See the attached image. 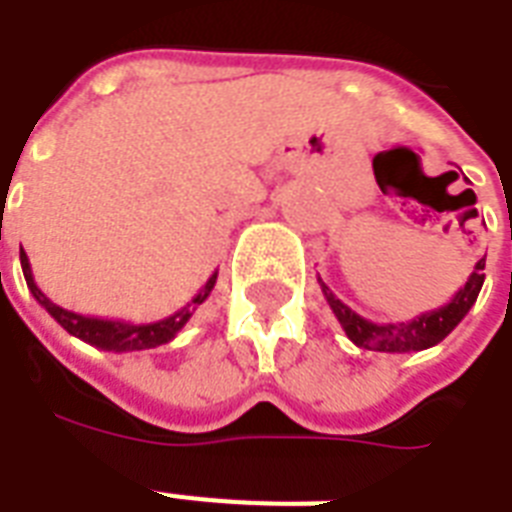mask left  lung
<instances>
[{
	"instance_id": "8db88e82",
	"label": "left lung",
	"mask_w": 512,
	"mask_h": 512,
	"mask_svg": "<svg viewBox=\"0 0 512 512\" xmlns=\"http://www.w3.org/2000/svg\"><path fill=\"white\" fill-rule=\"evenodd\" d=\"M484 265L486 257H481L476 268H473V273L468 276V281H465V287H460V292L446 305H441L436 311L422 313V316H414L412 321H390V324H374V321L358 316L353 308H348L324 284L321 276L319 287L324 292V297H327L332 313L340 321V327L345 329L348 340L356 342L358 348L380 350V353H414V350H425L438 345V342L444 340L468 316V311L478 300V292L484 287Z\"/></svg>"
}]
</instances>
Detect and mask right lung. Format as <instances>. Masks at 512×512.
<instances>
[{"mask_svg":"<svg viewBox=\"0 0 512 512\" xmlns=\"http://www.w3.org/2000/svg\"><path fill=\"white\" fill-rule=\"evenodd\" d=\"M20 265H23V276H26V284L31 289V295L36 297V303L42 305L44 311L50 313L52 319L58 321L60 327L66 329L68 335L79 337V340L90 342L100 350H111V353H130V350H146V348H159V345H167L170 340H175L177 332L188 324V319L193 316V311L199 308L204 300L209 297V292L215 289L217 271L207 279V284L199 289V295L193 297L191 303L183 305L180 311L167 316L162 321H151V324H132V321H119V319H100V316H82V313L66 311L44 295L42 289L36 287L34 273H31V263H28L26 252L20 249Z\"/></svg>","mask_w":512,"mask_h":512,"instance_id":"obj_1","label":"right lung"}]
</instances>
